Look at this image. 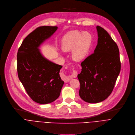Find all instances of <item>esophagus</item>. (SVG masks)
Instances as JSON below:
<instances>
[{
  "mask_svg": "<svg viewBox=\"0 0 135 135\" xmlns=\"http://www.w3.org/2000/svg\"><path fill=\"white\" fill-rule=\"evenodd\" d=\"M77 75H78V72H77V71H75V70L73 71L71 75L69 78H68V79H66V81H67V82L69 81L70 80V79H71V78H76Z\"/></svg>",
  "mask_w": 135,
  "mask_h": 135,
  "instance_id": "esophagus-1",
  "label": "esophagus"
}]
</instances>
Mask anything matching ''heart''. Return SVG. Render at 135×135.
Instances as JSON below:
<instances>
[{
  "label": "heart",
  "mask_w": 135,
  "mask_h": 135,
  "mask_svg": "<svg viewBox=\"0 0 135 135\" xmlns=\"http://www.w3.org/2000/svg\"><path fill=\"white\" fill-rule=\"evenodd\" d=\"M93 41V37L89 32L71 31L62 38L61 47L64 51L72 50V59L76 62H80L88 56Z\"/></svg>",
  "instance_id": "obj_1"
}]
</instances>
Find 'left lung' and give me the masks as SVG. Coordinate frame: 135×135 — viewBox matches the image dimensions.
<instances>
[{"instance_id": "1", "label": "left lung", "mask_w": 135, "mask_h": 135, "mask_svg": "<svg viewBox=\"0 0 135 135\" xmlns=\"http://www.w3.org/2000/svg\"><path fill=\"white\" fill-rule=\"evenodd\" d=\"M97 45L94 53L81 65L78 75L79 96L89 103L101 102L113 91L121 70L119 50L117 44L105 30L96 26Z\"/></svg>"}]
</instances>
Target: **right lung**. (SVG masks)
Returning <instances> with one entry per match:
<instances>
[{"label": "right lung", "mask_w": 135, "mask_h": 135, "mask_svg": "<svg viewBox=\"0 0 135 135\" xmlns=\"http://www.w3.org/2000/svg\"><path fill=\"white\" fill-rule=\"evenodd\" d=\"M57 29L49 26L37 28L24 39L17 54L20 81L31 99L41 104L57 99L64 83L59 73L62 66L47 59L39 49Z\"/></svg>", "instance_id": "1"}]
</instances>
